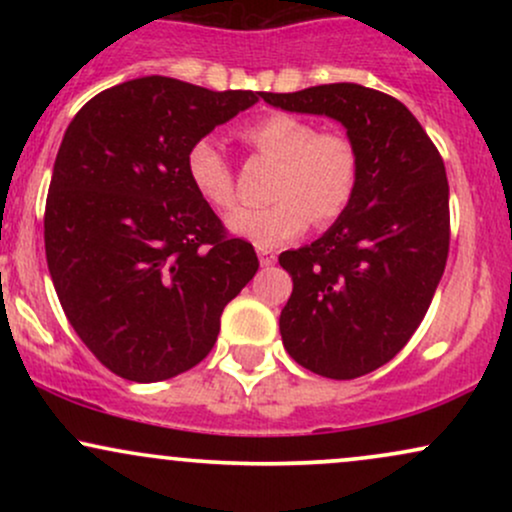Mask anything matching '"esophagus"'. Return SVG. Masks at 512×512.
Wrapping results in <instances>:
<instances>
[{
    "label": "esophagus",
    "instance_id": "esophagus-1",
    "mask_svg": "<svg viewBox=\"0 0 512 512\" xmlns=\"http://www.w3.org/2000/svg\"><path fill=\"white\" fill-rule=\"evenodd\" d=\"M257 255H260L262 267H272L276 262V252L272 248H257Z\"/></svg>",
    "mask_w": 512,
    "mask_h": 512
}]
</instances>
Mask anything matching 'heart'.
Returning <instances> with one entry per match:
<instances>
[{
  "instance_id": "1",
  "label": "heart",
  "mask_w": 512,
  "mask_h": 512,
  "mask_svg": "<svg viewBox=\"0 0 512 512\" xmlns=\"http://www.w3.org/2000/svg\"><path fill=\"white\" fill-rule=\"evenodd\" d=\"M238 137L255 154L276 161V168L269 185L274 202L228 216V228L236 236L272 248L301 236L310 221L330 226L354 202L361 154L346 132L317 129L301 115L274 110L243 122ZM185 170L204 202L221 211L236 207L233 168L214 139H197L187 149Z\"/></svg>"
}]
</instances>
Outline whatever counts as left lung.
Here are the masks:
<instances>
[{
    "mask_svg": "<svg viewBox=\"0 0 512 512\" xmlns=\"http://www.w3.org/2000/svg\"><path fill=\"white\" fill-rule=\"evenodd\" d=\"M262 98L342 122L361 154L344 216L315 243L279 255L293 279L279 317L289 356L325 378H361L404 349L445 272V163L407 105L375 88L325 84Z\"/></svg>",
    "mask_w": 512,
    "mask_h": 512,
    "instance_id": "1",
    "label": "left lung"
}]
</instances>
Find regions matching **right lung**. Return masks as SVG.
I'll return each mask as SVG.
<instances>
[{"label":"right lung","instance_id":"add662e5","mask_svg":"<svg viewBox=\"0 0 512 512\" xmlns=\"http://www.w3.org/2000/svg\"><path fill=\"white\" fill-rule=\"evenodd\" d=\"M260 96L144 76L93 96L64 132L45 204L48 269L74 332L120 378L158 383L197 366L260 267L185 170L197 139Z\"/></svg>","mask_w":512,"mask_h":512}]
</instances>
